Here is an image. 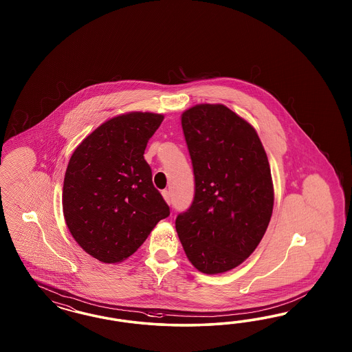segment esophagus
<instances>
[{
    "instance_id": "obj_1",
    "label": "esophagus",
    "mask_w": 352,
    "mask_h": 352,
    "mask_svg": "<svg viewBox=\"0 0 352 352\" xmlns=\"http://www.w3.org/2000/svg\"><path fill=\"white\" fill-rule=\"evenodd\" d=\"M162 193V197L165 199V201L168 204L171 203V196L170 191H168V190H164V191L161 192Z\"/></svg>"
}]
</instances>
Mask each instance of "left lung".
I'll list each match as a JSON object with an SVG mask.
<instances>
[{
  "label": "left lung",
  "mask_w": 352,
  "mask_h": 352,
  "mask_svg": "<svg viewBox=\"0 0 352 352\" xmlns=\"http://www.w3.org/2000/svg\"><path fill=\"white\" fill-rule=\"evenodd\" d=\"M195 196L175 228L192 265L221 274L243 263L261 243L274 208L266 152L256 130L223 104L182 115Z\"/></svg>",
  "instance_id": "left-lung-1"
}]
</instances>
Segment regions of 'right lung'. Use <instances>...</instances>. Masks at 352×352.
<instances>
[{"instance_id":"obj_1","label":"right lung","mask_w":352,"mask_h":352,"mask_svg":"<svg viewBox=\"0 0 352 352\" xmlns=\"http://www.w3.org/2000/svg\"><path fill=\"white\" fill-rule=\"evenodd\" d=\"M162 120L149 112L111 118L82 140L69 160L65 223L77 244L100 262L126 259L170 214L143 156Z\"/></svg>"}]
</instances>
